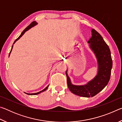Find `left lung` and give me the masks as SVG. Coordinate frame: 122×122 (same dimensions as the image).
Segmentation results:
<instances>
[{
  "label": "left lung",
  "mask_w": 122,
  "mask_h": 122,
  "mask_svg": "<svg viewBox=\"0 0 122 122\" xmlns=\"http://www.w3.org/2000/svg\"><path fill=\"white\" fill-rule=\"evenodd\" d=\"M92 37L88 42L97 60L98 73L96 76L85 85L76 86L71 83L67 71H66L70 91L76 95L85 97L95 96L105 88L110 80L112 67L111 52L108 45L94 29L92 30Z\"/></svg>",
  "instance_id": "obj_1"
}]
</instances>
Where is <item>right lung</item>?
Instances as JSON below:
<instances>
[{
	"label": "right lung",
	"instance_id": "1",
	"mask_svg": "<svg viewBox=\"0 0 122 122\" xmlns=\"http://www.w3.org/2000/svg\"><path fill=\"white\" fill-rule=\"evenodd\" d=\"M37 22H36V21H33L31 24H30V25L29 26H28L25 29V30H23V31H22V32L21 33V34H20V36L18 37V38L16 39V40L14 41V43H13V44H14V43H15L16 41L17 40H19V39L21 38V37L23 36V35L24 34V33H25L27 30H30V28H31L32 27H33V26H36V25H37ZM13 46H12V48H11V51H10V54H9V56H10V54H11V51H12V48H13ZM48 86H49V85L48 86H47L46 88H45L44 89H43L42 90H41V91H40V92H36V93H32V94H28V93H26V94H27V95H38V94H39L40 93H41V92H45V90H46L47 89V88H48Z\"/></svg>",
	"mask_w": 122,
	"mask_h": 122
}]
</instances>
